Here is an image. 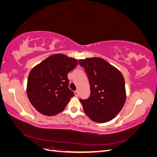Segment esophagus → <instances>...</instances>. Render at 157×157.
<instances>
[{
	"label": "esophagus",
	"mask_w": 157,
	"mask_h": 157,
	"mask_svg": "<svg viewBox=\"0 0 157 157\" xmlns=\"http://www.w3.org/2000/svg\"><path fill=\"white\" fill-rule=\"evenodd\" d=\"M74 93H75V96H77V97H78V96H79V93H78V91H77H77H75Z\"/></svg>",
	"instance_id": "1"
}]
</instances>
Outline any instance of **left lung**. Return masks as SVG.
Instances as JSON below:
<instances>
[{
  "instance_id": "left-lung-1",
  "label": "left lung",
  "mask_w": 157,
  "mask_h": 157,
  "mask_svg": "<svg viewBox=\"0 0 157 157\" xmlns=\"http://www.w3.org/2000/svg\"><path fill=\"white\" fill-rule=\"evenodd\" d=\"M90 85V96L80 99L86 115L94 122H107L115 118L124 106L126 94L121 71L100 58L80 59Z\"/></svg>"
}]
</instances>
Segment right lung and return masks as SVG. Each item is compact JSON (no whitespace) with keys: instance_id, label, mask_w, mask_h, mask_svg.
<instances>
[{"instance_id":"obj_1","label":"right lung","mask_w":157,"mask_h":157,"mask_svg":"<svg viewBox=\"0 0 157 157\" xmlns=\"http://www.w3.org/2000/svg\"><path fill=\"white\" fill-rule=\"evenodd\" d=\"M78 61L62 54L48 57L30 71L27 94L36 110L46 116H54L63 111L73 91L68 88L67 74L75 68Z\"/></svg>"}]
</instances>
